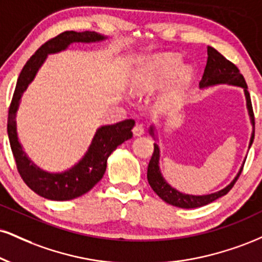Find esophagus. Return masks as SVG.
I'll use <instances>...</instances> for the list:
<instances>
[{
  "label": "esophagus",
  "instance_id": "34e87169",
  "mask_svg": "<svg viewBox=\"0 0 262 262\" xmlns=\"http://www.w3.org/2000/svg\"><path fill=\"white\" fill-rule=\"evenodd\" d=\"M144 125L141 124V123H137V124L134 125L133 128V134L135 137H140V135L144 134Z\"/></svg>",
  "mask_w": 262,
  "mask_h": 262
}]
</instances>
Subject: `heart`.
<instances>
[{"label": "heart", "instance_id": "1", "mask_svg": "<svg viewBox=\"0 0 262 262\" xmlns=\"http://www.w3.org/2000/svg\"><path fill=\"white\" fill-rule=\"evenodd\" d=\"M182 59L174 55H161L152 58L144 66L139 74L133 79L130 90L133 94L141 95L149 91L160 88L166 83L174 73L172 85V94H178L184 89L191 79V69L182 67ZM179 71H177V69Z\"/></svg>", "mask_w": 262, "mask_h": 262}]
</instances>
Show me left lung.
Returning <instances> with one entry per match:
<instances>
[{"mask_svg":"<svg viewBox=\"0 0 262 262\" xmlns=\"http://www.w3.org/2000/svg\"><path fill=\"white\" fill-rule=\"evenodd\" d=\"M217 84H229V85H237L244 89L245 99H247V107L249 111V116H250V121L254 125V112H253V106H251V100H250V94L248 91V85L245 83L244 77L241 74L237 66L233 64L231 61H228L226 57L220 53L217 50L213 47L207 46V62L206 67H205L203 79L200 81V88H206L211 86V85H217ZM155 128H150V134L152 137H155ZM254 141V130L250 138V144L249 147L251 146ZM245 163V162H244ZM243 163L242 168L239 169L238 174L235 176V178L227 185L226 188L221 189V190L216 191V193L207 194V195H190V194H184L178 191L177 189L172 188L165 181V178L162 177L161 171H160V149L159 145L156 143L154 144V154L151 156V160L149 162V167H147V181H149L150 187L152 188V190L159 195L163 201H166L167 204L173 205V206L182 207V209H195V207H201L205 205L212 203L219 199V198L223 196L228 193L229 190L233 188V185L235 184L237 179L241 176L243 171Z\"/></svg>","mask_w":262,"mask_h":262,"instance_id":"1","label":"left lung"}]
</instances>
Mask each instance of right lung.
I'll list each match as a JSON object with an SVG mask.
<instances>
[{
  "instance_id": "1",
  "label": "right lung",
  "mask_w": 262,
  "mask_h": 262,
  "mask_svg": "<svg viewBox=\"0 0 262 262\" xmlns=\"http://www.w3.org/2000/svg\"><path fill=\"white\" fill-rule=\"evenodd\" d=\"M105 39L106 36L95 31H64L41 45L37 51L28 59L18 77L8 110L7 133L9 144L21 179L31 190L46 199L56 201L72 200L88 193L105 174L108 156L117 149L118 145L133 137L132 129L135 124L133 119H125L111 125H102L96 130L83 159L68 171L62 173L42 171L34 165L18 140L15 116L21 95L27 90L28 85L34 80L47 55L63 51L73 42H96Z\"/></svg>"
}]
</instances>
